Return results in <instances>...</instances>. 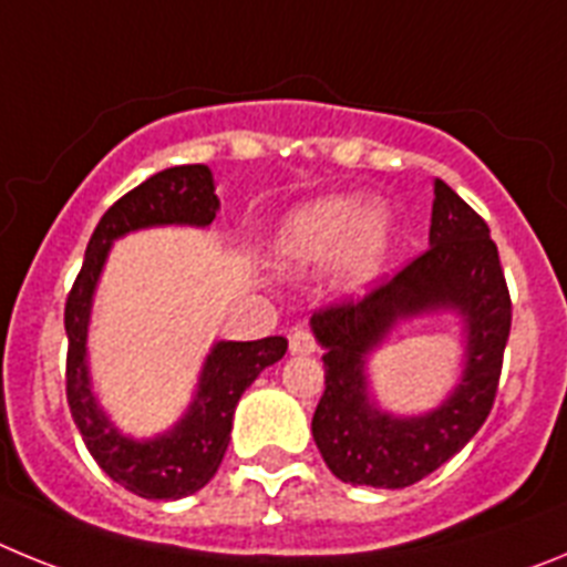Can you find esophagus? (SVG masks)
<instances>
[{
  "label": "esophagus",
  "mask_w": 567,
  "mask_h": 567,
  "mask_svg": "<svg viewBox=\"0 0 567 567\" xmlns=\"http://www.w3.org/2000/svg\"><path fill=\"white\" fill-rule=\"evenodd\" d=\"M315 349H318V343H315L312 332L309 329H292V334H289V352L292 354H315Z\"/></svg>",
  "instance_id": "1"
}]
</instances>
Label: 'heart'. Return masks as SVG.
<instances>
[{
	"mask_svg": "<svg viewBox=\"0 0 567 567\" xmlns=\"http://www.w3.org/2000/svg\"><path fill=\"white\" fill-rule=\"evenodd\" d=\"M392 249V224L358 195H329L295 209L275 235V252L298 269L323 267L340 255L343 287H372Z\"/></svg>",
	"mask_w": 567,
	"mask_h": 567,
	"instance_id": "b5f03b06",
	"label": "heart"
}]
</instances>
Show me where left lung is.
I'll return each instance as SVG.
<instances>
[{
	"instance_id": "8db88e82",
	"label": "left lung",
	"mask_w": 567,
	"mask_h": 567,
	"mask_svg": "<svg viewBox=\"0 0 567 567\" xmlns=\"http://www.w3.org/2000/svg\"><path fill=\"white\" fill-rule=\"evenodd\" d=\"M449 308L466 323V365L455 392L434 413L394 419L368 398L364 354L403 317ZM323 346L327 389L312 437L343 483L405 488L449 463L480 432L497 398L511 332V295L488 224L434 178L429 249L363 298L312 315Z\"/></svg>"
}]
</instances>
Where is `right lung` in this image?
Instances as JSON below:
<instances>
[{
	"label": "right lung",
	"instance_id": "obj_1",
	"mask_svg": "<svg viewBox=\"0 0 567 567\" xmlns=\"http://www.w3.org/2000/svg\"><path fill=\"white\" fill-rule=\"evenodd\" d=\"M218 213L213 173L204 164H182L150 175L147 182L122 195L99 227L84 252L82 272L64 303L68 329V405L87 452L113 483L144 499H178L195 494L215 477L233 432V414L240 394L267 365L287 352V338L221 340L207 354L198 392L187 414L155 440L124 437L99 409L90 392L87 323L93 292L107 249L115 238L162 224L209 227Z\"/></svg>",
	"mask_w": 567,
	"mask_h": 567
}]
</instances>
